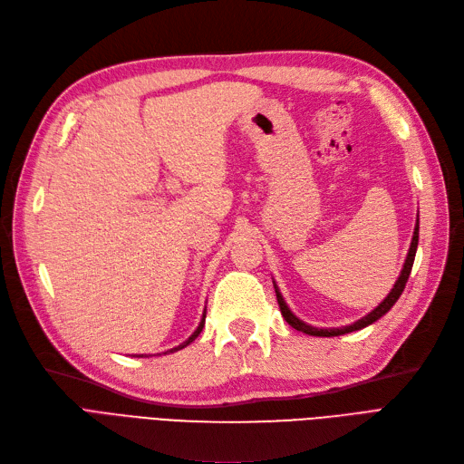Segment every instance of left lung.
Returning <instances> with one entry per match:
<instances>
[{"mask_svg": "<svg viewBox=\"0 0 464 464\" xmlns=\"http://www.w3.org/2000/svg\"><path fill=\"white\" fill-rule=\"evenodd\" d=\"M418 228H420V222H416V228H414V236H412V242H411L409 256H406L404 266H402L401 276H399V280L395 283V286H392V290L389 292V296H387L382 304H379L373 312H370L366 317H362V319H358L356 323H353V325H346V327H343V329H317V327H312V325H307V323L300 321L296 315H294V314L288 310V305H286L285 298L280 296V292H278V288H276V285H275V292H276V300H278L280 314H283V317L286 319V323H288L290 327H294L296 331H302V333H305V334H314V336H339V334H346V333H353V331H360V329H363V327L372 325L373 321H377L379 317H383V315L391 310V307L395 305V302L399 300V296H401L402 290H404V286H406V280H409V276H411L412 263H414V257H416V247H418Z\"/></svg>", "mask_w": 464, "mask_h": 464, "instance_id": "obj_1", "label": "left lung"}]
</instances>
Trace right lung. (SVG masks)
<instances>
[{
  "label": "right lung",
  "instance_id": "right-lung-1",
  "mask_svg": "<svg viewBox=\"0 0 464 464\" xmlns=\"http://www.w3.org/2000/svg\"><path fill=\"white\" fill-rule=\"evenodd\" d=\"M203 325H205V315H203V319H201V323H199V327H198V331H195V333H193V334H191V336H189V339H188V341H186V343H184V344H179V346H176V348H172V350H170V353H174V350H179V348H184V346H188V344H189V343H193V341H195V339H198V336H199V333H201V331H203ZM164 354H166V353H164Z\"/></svg>",
  "mask_w": 464,
  "mask_h": 464
}]
</instances>
